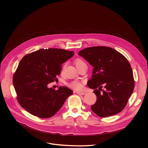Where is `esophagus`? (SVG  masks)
<instances>
[{
    "instance_id": "34e87169",
    "label": "esophagus",
    "mask_w": 148,
    "mask_h": 148,
    "mask_svg": "<svg viewBox=\"0 0 148 148\" xmlns=\"http://www.w3.org/2000/svg\"><path fill=\"white\" fill-rule=\"evenodd\" d=\"M77 94H79V95H84L86 94V92H79V91H77Z\"/></svg>"
}]
</instances>
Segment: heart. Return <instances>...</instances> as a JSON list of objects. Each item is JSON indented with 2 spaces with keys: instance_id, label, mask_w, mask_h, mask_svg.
Masks as SVG:
<instances>
[{
  "instance_id": "obj_1",
  "label": "heart",
  "mask_w": 148,
  "mask_h": 148,
  "mask_svg": "<svg viewBox=\"0 0 148 148\" xmlns=\"http://www.w3.org/2000/svg\"><path fill=\"white\" fill-rule=\"evenodd\" d=\"M74 64L76 66V67H77V69H79V67H81L83 66L86 65V62H84V61L80 58H77L75 60ZM64 68V66H63L62 69ZM69 86L70 87H71L72 88H74V90H80L82 88V84L80 82L77 81H73L71 82L69 84Z\"/></svg>"
}]
</instances>
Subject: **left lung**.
<instances>
[{
  "instance_id": "8db88e82",
  "label": "left lung",
  "mask_w": 148,
  "mask_h": 148,
  "mask_svg": "<svg viewBox=\"0 0 148 148\" xmlns=\"http://www.w3.org/2000/svg\"><path fill=\"white\" fill-rule=\"evenodd\" d=\"M78 54L94 67L88 87L95 89V104L91 105L93 112L105 118L121 112L131 96L135 81L130 63L124 56L115 49L105 46L84 49ZM104 86L106 90L102 91ZM102 91L101 93L100 91Z\"/></svg>"
}]
</instances>
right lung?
<instances>
[{
    "instance_id": "right-lung-1",
    "label": "right lung",
    "mask_w": 148,
    "mask_h": 148,
    "mask_svg": "<svg viewBox=\"0 0 148 148\" xmlns=\"http://www.w3.org/2000/svg\"><path fill=\"white\" fill-rule=\"evenodd\" d=\"M74 52L64 49H40L25 56L13 76L16 99L30 114L41 118L54 115L73 92L66 87L56 90L47 86L57 79L63 62Z\"/></svg>"
}]
</instances>
